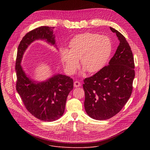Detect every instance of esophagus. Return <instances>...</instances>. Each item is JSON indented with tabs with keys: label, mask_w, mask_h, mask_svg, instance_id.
<instances>
[{
	"label": "esophagus",
	"mask_w": 150,
	"mask_h": 150,
	"mask_svg": "<svg viewBox=\"0 0 150 150\" xmlns=\"http://www.w3.org/2000/svg\"><path fill=\"white\" fill-rule=\"evenodd\" d=\"M81 85V82H79V81H75V82H74V87H75V88H77V87H80Z\"/></svg>",
	"instance_id": "esophagus-1"
}]
</instances>
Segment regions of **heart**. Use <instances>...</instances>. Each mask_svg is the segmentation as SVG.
<instances>
[{
    "label": "heart",
    "instance_id": "b5f03b06",
    "mask_svg": "<svg viewBox=\"0 0 150 150\" xmlns=\"http://www.w3.org/2000/svg\"><path fill=\"white\" fill-rule=\"evenodd\" d=\"M70 50L63 48L61 58L67 71L74 74L79 66V59L83 71L96 73L108 62L112 51L109 38L96 33H85L74 37L69 42Z\"/></svg>",
    "mask_w": 150,
    "mask_h": 150
}]
</instances>
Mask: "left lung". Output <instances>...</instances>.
<instances>
[{
    "label": "left lung",
    "instance_id": "obj_1",
    "mask_svg": "<svg viewBox=\"0 0 150 150\" xmlns=\"http://www.w3.org/2000/svg\"><path fill=\"white\" fill-rule=\"evenodd\" d=\"M120 41L109 65L83 80L84 107L91 118L103 120L118 113L131 97L135 77L134 60L125 37L110 27Z\"/></svg>",
    "mask_w": 150,
    "mask_h": 150
}]
</instances>
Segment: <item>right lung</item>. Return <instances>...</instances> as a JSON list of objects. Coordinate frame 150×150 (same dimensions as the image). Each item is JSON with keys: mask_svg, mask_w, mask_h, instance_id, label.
I'll use <instances>...</instances> for the list:
<instances>
[{"mask_svg": "<svg viewBox=\"0 0 150 150\" xmlns=\"http://www.w3.org/2000/svg\"><path fill=\"white\" fill-rule=\"evenodd\" d=\"M53 29L42 26L28 33L18 47L15 65L16 88L25 108L34 117L45 122L56 120L63 115L68 96L73 90V79L58 74L45 81L37 82L27 75L21 63L28 46L36 40H45L56 46Z\"/></svg>", "mask_w": 150, "mask_h": 150, "instance_id": "add662e5", "label": "right lung"}]
</instances>
